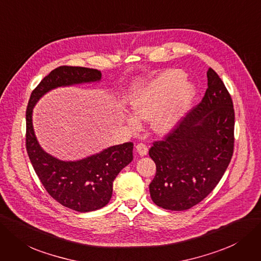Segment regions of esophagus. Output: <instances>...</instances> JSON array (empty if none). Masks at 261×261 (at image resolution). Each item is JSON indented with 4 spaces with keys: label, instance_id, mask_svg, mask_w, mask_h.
I'll use <instances>...</instances> for the list:
<instances>
[{
    "label": "esophagus",
    "instance_id": "1",
    "mask_svg": "<svg viewBox=\"0 0 261 261\" xmlns=\"http://www.w3.org/2000/svg\"><path fill=\"white\" fill-rule=\"evenodd\" d=\"M136 150H137V152L140 156H144V155L148 154V147L142 142H140L136 145Z\"/></svg>",
    "mask_w": 261,
    "mask_h": 261
}]
</instances>
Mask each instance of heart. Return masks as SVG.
Listing matches in <instances>:
<instances>
[{
    "label": "heart",
    "instance_id": "1",
    "mask_svg": "<svg viewBox=\"0 0 261 261\" xmlns=\"http://www.w3.org/2000/svg\"><path fill=\"white\" fill-rule=\"evenodd\" d=\"M181 69H167L152 79L147 86L133 95L130 107L138 119L152 120V128L158 134L173 129L190 109L196 88L187 82ZM132 127L138 126V120L127 116Z\"/></svg>",
    "mask_w": 261,
    "mask_h": 261
}]
</instances>
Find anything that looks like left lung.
I'll list each match as a JSON object with an SVG mask.
<instances>
[{"mask_svg": "<svg viewBox=\"0 0 261 261\" xmlns=\"http://www.w3.org/2000/svg\"><path fill=\"white\" fill-rule=\"evenodd\" d=\"M202 100L149 151L156 165L153 202L184 211L202 201L221 181L234 143V110L224 82L209 68Z\"/></svg>", "mask_w": 261, "mask_h": 261, "instance_id": "obj_1", "label": "left lung"}]
</instances>
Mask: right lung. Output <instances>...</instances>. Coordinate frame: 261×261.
Wrapping results in <instances>:
<instances>
[{
	"instance_id": "1",
	"label": "right lung",
	"mask_w": 261,
	"mask_h": 261,
	"mask_svg": "<svg viewBox=\"0 0 261 261\" xmlns=\"http://www.w3.org/2000/svg\"><path fill=\"white\" fill-rule=\"evenodd\" d=\"M100 79L101 72L97 69L60 66L39 82L27 108L25 145L33 168L48 194L62 205L77 212L95 211L109 202L114 179L133 161L134 144L112 145L79 161H61L39 145L33 128V108L51 90L98 82Z\"/></svg>"
}]
</instances>
